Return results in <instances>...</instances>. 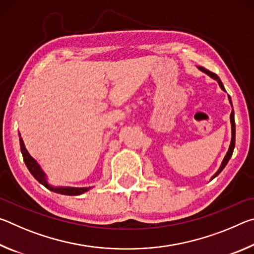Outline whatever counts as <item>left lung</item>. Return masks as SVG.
Wrapping results in <instances>:
<instances>
[{"label":"left lung","instance_id":"8db88e82","mask_svg":"<svg viewBox=\"0 0 254 254\" xmlns=\"http://www.w3.org/2000/svg\"><path fill=\"white\" fill-rule=\"evenodd\" d=\"M198 68H199V70L204 71L205 74H207L208 76L212 77L213 79L217 80V83H218V85H220V87L223 89V91H225L224 86H223L221 79L218 78V76H217L216 74H214V72L207 70V69H206V68H204V67H198ZM229 100H230V103H231V105H232V102H231V97H230V96H229ZM232 109H233V106H232ZM230 119H231V126H232V140H231V144H230L229 151H227L226 156L224 157V159H223V162H222V165H221V167H220V169H218L217 173L213 176L212 179H214L215 177H216V176L220 175L221 171L225 168V166L227 165V162H229L230 158L232 157V154H233V150H234V147H235V121H234V111H233V110H232V113H231Z\"/></svg>","mask_w":254,"mask_h":254}]
</instances>
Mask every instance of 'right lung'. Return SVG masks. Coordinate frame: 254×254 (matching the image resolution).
Listing matches in <instances>:
<instances>
[{
    "instance_id": "add662e5",
    "label": "right lung",
    "mask_w": 254,
    "mask_h": 254,
    "mask_svg": "<svg viewBox=\"0 0 254 254\" xmlns=\"http://www.w3.org/2000/svg\"><path fill=\"white\" fill-rule=\"evenodd\" d=\"M20 148H21V152H22L23 156V160L25 162V166L28 167V169L31 175L36 178L38 182H39L41 185H44L46 188H48L49 190L57 192V194H62V195H69V196H77L80 194H84L85 191H87L91 189V187H83V188H78V187H53L47 183L46 179V175L44 171L41 170L40 166L38 165L37 161L30 156L29 152L27 151V149L24 147L23 140L20 135Z\"/></svg>"
}]
</instances>
